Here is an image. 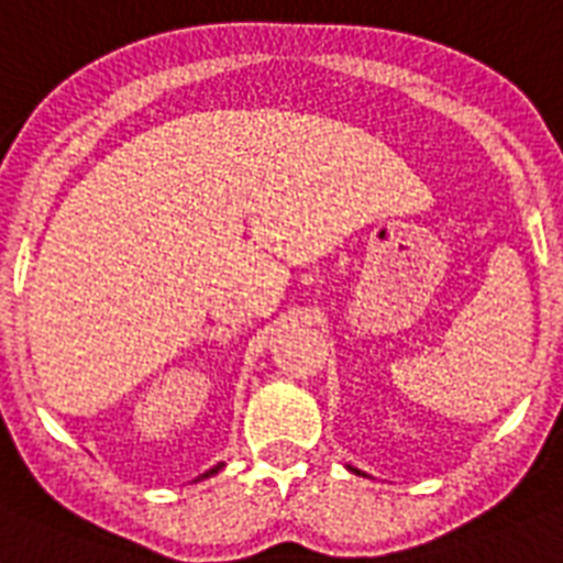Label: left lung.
<instances>
[{
    "label": "left lung",
    "instance_id": "left-lung-1",
    "mask_svg": "<svg viewBox=\"0 0 563 563\" xmlns=\"http://www.w3.org/2000/svg\"><path fill=\"white\" fill-rule=\"evenodd\" d=\"M349 470H352V472H357V470H354V466H349Z\"/></svg>",
    "mask_w": 563,
    "mask_h": 563
}]
</instances>
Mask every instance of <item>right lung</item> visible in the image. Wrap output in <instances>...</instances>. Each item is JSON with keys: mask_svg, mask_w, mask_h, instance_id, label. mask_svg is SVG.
Segmentation results:
<instances>
[{"mask_svg": "<svg viewBox=\"0 0 563 563\" xmlns=\"http://www.w3.org/2000/svg\"><path fill=\"white\" fill-rule=\"evenodd\" d=\"M223 466H225V464H217V466H211V470H209V472H202V475H200V478H197V481H202V478H211V475H217V472L223 470Z\"/></svg>", "mask_w": 563, "mask_h": 563, "instance_id": "1", "label": "right lung"}]
</instances>
